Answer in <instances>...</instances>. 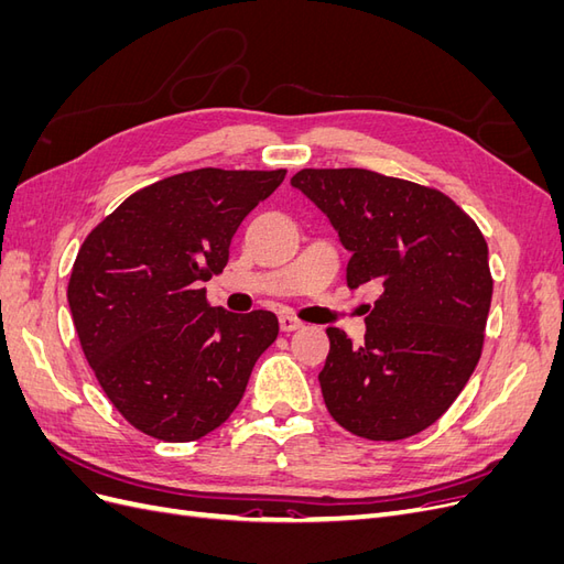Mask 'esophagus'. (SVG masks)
<instances>
[{"instance_id":"1","label":"esophagus","mask_w":564,"mask_h":564,"mask_svg":"<svg viewBox=\"0 0 564 564\" xmlns=\"http://www.w3.org/2000/svg\"><path fill=\"white\" fill-rule=\"evenodd\" d=\"M299 327H303V322L299 317H294V315H280V329L282 332H294Z\"/></svg>"}]
</instances>
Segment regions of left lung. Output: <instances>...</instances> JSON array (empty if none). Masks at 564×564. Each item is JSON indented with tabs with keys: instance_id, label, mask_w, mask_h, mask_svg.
Instances as JSON below:
<instances>
[{
	"instance_id": "left-lung-1",
	"label": "left lung",
	"mask_w": 564,
	"mask_h": 564,
	"mask_svg": "<svg viewBox=\"0 0 564 564\" xmlns=\"http://www.w3.org/2000/svg\"><path fill=\"white\" fill-rule=\"evenodd\" d=\"M292 185L350 251V289L379 282L362 346L327 329L319 371L338 425L402 440L447 412L482 355L491 303L487 242L445 193L369 169H301Z\"/></svg>"
}]
</instances>
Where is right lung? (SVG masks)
<instances>
[{"instance_id":"right-lung-1","label":"right lung","mask_w":564,"mask_h":564,"mask_svg":"<svg viewBox=\"0 0 564 564\" xmlns=\"http://www.w3.org/2000/svg\"><path fill=\"white\" fill-rule=\"evenodd\" d=\"M275 172L195 169L129 195L87 235L67 282L84 357L133 429L199 440L240 404L278 338L275 313L214 308L235 230L284 181Z\"/></svg>"}]
</instances>
